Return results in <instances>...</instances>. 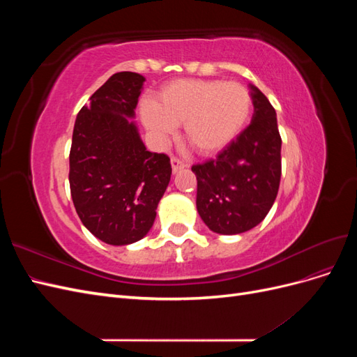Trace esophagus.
I'll use <instances>...</instances> for the list:
<instances>
[{"instance_id": "obj_1", "label": "esophagus", "mask_w": 357, "mask_h": 357, "mask_svg": "<svg viewBox=\"0 0 357 357\" xmlns=\"http://www.w3.org/2000/svg\"><path fill=\"white\" fill-rule=\"evenodd\" d=\"M171 167H172V172H178L180 169H183V168H186V164L183 160H180L178 158H171Z\"/></svg>"}]
</instances>
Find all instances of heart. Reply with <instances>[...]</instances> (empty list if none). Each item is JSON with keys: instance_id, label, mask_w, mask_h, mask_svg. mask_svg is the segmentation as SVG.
Listing matches in <instances>:
<instances>
[{"instance_id": "1", "label": "heart", "mask_w": 357, "mask_h": 357, "mask_svg": "<svg viewBox=\"0 0 357 357\" xmlns=\"http://www.w3.org/2000/svg\"><path fill=\"white\" fill-rule=\"evenodd\" d=\"M250 110L252 96L240 83L181 79L167 83L156 102H143L142 117L159 138H168L183 123L186 142L199 155L211 156L243 131Z\"/></svg>"}]
</instances>
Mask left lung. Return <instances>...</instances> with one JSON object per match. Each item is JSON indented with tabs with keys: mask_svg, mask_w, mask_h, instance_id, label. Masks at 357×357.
Returning a JSON list of instances; mask_svg holds the SVG:
<instances>
[{
	"mask_svg": "<svg viewBox=\"0 0 357 357\" xmlns=\"http://www.w3.org/2000/svg\"><path fill=\"white\" fill-rule=\"evenodd\" d=\"M252 122L215 159L193 165L198 180L197 210L222 235L250 231L277 198L282 177V137L271 102L250 84Z\"/></svg>",
	"mask_w": 357,
	"mask_h": 357,
	"instance_id": "left-lung-1",
	"label": "left lung"
}]
</instances>
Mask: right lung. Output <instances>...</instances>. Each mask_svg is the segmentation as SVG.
Wrapping results in <instances>:
<instances>
[{"label":"right lung","instance_id":"add662e5","mask_svg":"<svg viewBox=\"0 0 357 357\" xmlns=\"http://www.w3.org/2000/svg\"><path fill=\"white\" fill-rule=\"evenodd\" d=\"M142 74L116 73L77 114L70 189L82 223L112 245L132 244L153 226L171 178L169 158L146 149L135 117Z\"/></svg>","mask_w":357,"mask_h":357}]
</instances>
